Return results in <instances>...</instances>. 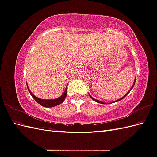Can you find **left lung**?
<instances>
[{"label":"left lung","instance_id":"obj_1","mask_svg":"<svg viewBox=\"0 0 157 157\" xmlns=\"http://www.w3.org/2000/svg\"><path fill=\"white\" fill-rule=\"evenodd\" d=\"M136 78H135V80H134V84H133V85H132V88H130V90H129V91H128V92H127V94H125V96H123L122 98H121V99H118V100H117V101H115L116 102L117 101H120V100H121V99H122L123 98H125L126 96H127V95L128 94H129V92L131 91V90H132V89L133 88V87H134V84H135V82H136ZM90 95V94H89ZM90 98H91L92 99H93V100L94 101H96V102H98V103H102V104H105V103H103V102H102V101H99V100H97V99H94V98H92L91 96H90ZM115 101H113V102H115Z\"/></svg>","mask_w":157,"mask_h":157}]
</instances>
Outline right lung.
I'll return each mask as SVG.
<instances>
[{
  "instance_id": "right-lung-1",
  "label": "right lung",
  "mask_w": 157,
  "mask_h": 157,
  "mask_svg": "<svg viewBox=\"0 0 157 157\" xmlns=\"http://www.w3.org/2000/svg\"><path fill=\"white\" fill-rule=\"evenodd\" d=\"M67 86L66 87L64 93L58 98L54 99H40L39 98L36 97L35 96H34V95H33L32 94V92L30 91L29 88H28V86H27V89H28V90H29V92L30 94L31 95V96L35 99V101L38 103H39L40 105L45 107H55V106L59 105V104H61V103H63L65 100V98H66V96H67Z\"/></svg>"
}]
</instances>
